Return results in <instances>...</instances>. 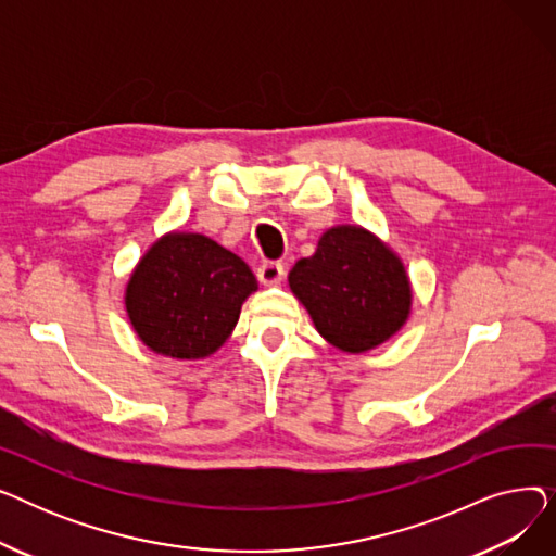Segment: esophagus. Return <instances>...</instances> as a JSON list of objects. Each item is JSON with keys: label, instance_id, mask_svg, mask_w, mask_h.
Segmentation results:
<instances>
[{"label": "esophagus", "instance_id": "1", "mask_svg": "<svg viewBox=\"0 0 556 556\" xmlns=\"http://www.w3.org/2000/svg\"><path fill=\"white\" fill-rule=\"evenodd\" d=\"M256 275H258L261 283L277 286L283 279V266L279 261H266V263H261V268H258Z\"/></svg>", "mask_w": 556, "mask_h": 556}]
</instances>
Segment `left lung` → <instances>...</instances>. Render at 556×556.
<instances>
[{
    "label": "left lung",
    "mask_w": 556,
    "mask_h": 556,
    "mask_svg": "<svg viewBox=\"0 0 556 556\" xmlns=\"http://www.w3.org/2000/svg\"><path fill=\"white\" fill-rule=\"evenodd\" d=\"M288 283L317 333L340 352H369L410 317L413 288L403 261L361 225L327 229Z\"/></svg>",
    "instance_id": "8db88e82"
}]
</instances>
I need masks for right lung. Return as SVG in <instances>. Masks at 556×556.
Instances as JSON below:
<instances>
[{
    "mask_svg": "<svg viewBox=\"0 0 556 556\" xmlns=\"http://www.w3.org/2000/svg\"><path fill=\"white\" fill-rule=\"evenodd\" d=\"M256 288L241 256L202 233L168 231L135 266L126 311L155 354L198 361L225 344Z\"/></svg>",
    "mask_w": 556,
    "mask_h": 556,
    "instance_id": "right-lung-1",
    "label": "right lung"
}]
</instances>
